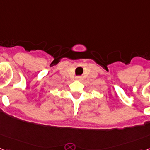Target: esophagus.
<instances>
[{
	"label": "esophagus",
	"mask_w": 150,
	"mask_h": 150,
	"mask_svg": "<svg viewBox=\"0 0 150 150\" xmlns=\"http://www.w3.org/2000/svg\"><path fill=\"white\" fill-rule=\"evenodd\" d=\"M76 80H79V81H81V80H82V77H81V76H76Z\"/></svg>",
	"instance_id": "1"
}]
</instances>
